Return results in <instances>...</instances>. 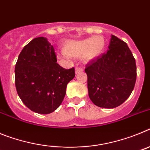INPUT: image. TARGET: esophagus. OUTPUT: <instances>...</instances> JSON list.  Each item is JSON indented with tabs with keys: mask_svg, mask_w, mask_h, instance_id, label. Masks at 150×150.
<instances>
[{
	"mask_svg": "<svg viewBox=\"0 0 150 150\" xmlns=\"http://www.w3.org/2000/svg\"><path fill=\"white\" fill-rule=\"evenodd\" d=\"M83 71V68H81V67H76V70H75V72H76V74H78V73H79V72H82Z\"/></svg>",
	"mask_w": 150,
	"mask_h": 150,
	"instance_id": "esophagus-1",
	"label": "esophagus"
}]
</instances>
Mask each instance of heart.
Masks as SVG:
<instances>
[{
  "mask_svg": "<svg viewBox=\"0 0 150 150\" xmlns=\"http://www.w3.org/2000/svg\"><path fill=\"white\" fill-rule=\"evenodd\" d=\"M106 41L102 36L97 35L80 40L68 41L64 45L62 51L67 57L79 58L85 62H91L103 54Z\"/></svg>",
  "mask_w": 150,
  "mask_h": 150,
  "instance_id": "obj_1",
  "label": "heart"
}]
</instances>
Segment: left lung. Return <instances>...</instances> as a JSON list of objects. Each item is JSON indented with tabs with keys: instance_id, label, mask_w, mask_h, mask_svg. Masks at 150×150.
<instances>
[{
	"instance_id": "1",
	"label": "left lung",
	"mask_w": 150,
	"mask_h": 150,
	"mask_svg": "<svg viewBox=\"0 0 150 150\" xmlns=\"http://www.w3.org/2000/svg\"><path fill=\"white\" fill-rule=\"evenodd\" d=\"M108 48L106 53L87 64L85 71L91 101L99 107L115 108L132 94L137 67L132 52L123 40L112 35Z\"/></svg>"
}]
</instances>
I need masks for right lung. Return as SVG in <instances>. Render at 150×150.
<instances>
[{
	"label": "right lung",
	"mask_w": 150,
	"mask_h": 150,
	"mask_svg": "<svg viewBox=\"0 0 150 150\" xmlns=\"http://www.w3.org/2000/svg\"><path fill=\"white\" fill-rule=\"evenodd\" d=\"M74 76V67H61L53 46L43 37L28 43L16 64L17 93L26 107L40 114L51 113L61 105Z\"/></svg>",
	"instance_id": "add662e5"
}]
</instances>
